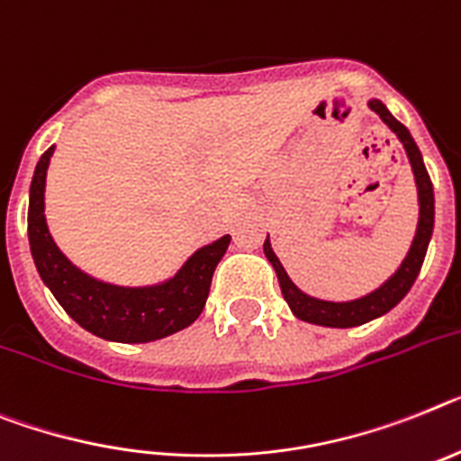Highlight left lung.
Instances as JSON below:
<instances>
[{
	"instance_id": "obj_1",
	"label": "left lung",
	"mask_w": 461,
	"mask_h": 461,
	"mask_svg": "<svg viewBox=\"0 0 461 461\" xmlns=\"http://www.w3.org/2000/svg\"><path fill=\"white\" fill-rule=\"evenodd\" d=\"M368 107L380 114L382 122L389 126V129L396 133V138L403 142L405 154H408V161L412 166V176H415L417 185V203H420V220H417L415 239L410 243L408 255L403 258L401 267L392 276L386 278L380 288L370 290L368 295L356 297V300H347V303H332V300H321V297L307 295L304 290L297 288L293 281H290L288 272L284 269L281 260L274 253L269 237L265 239V255L267 260L272 262L274 272L278 276V285H281V293H284V300L288 303L290 312L297 316L300 321H307V323H314V326H326V328H354L363 326L373 319H380L386 312H392L405 295L408 290L415 284L417 274L421 269V262H424V255H427L429 241H431V234H434V185H431V177L427 173V166H424V158H421L420 147L415 145L410 131L405 129L403 123L393 117L392 112L386 110V105L382 100L370 98Z\"/></svg>"
}]
</instances>
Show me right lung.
Returning <instances> with one entry per match:
<instances>
[{
	"instance_id": "right-lung-1",
	"label": "right lung",
	"mask_w": 461,
	"mask_h": 461,
	"mask_svg": "<svg viewBox=\"0 0 461 461\" xmlns=\"http://www.w3.org/2000/svg\"><path fill=\"white\" fill-rule=\"evenodd\" d=\"M53 149L56 145L41 154L34 168L27 239L34 267L58 304L84 330L110 342H154L192 326L206 307L212 272L230 246V234L201 246L171 278L152 285H117L81 272L58 249L46 224L44 189Z\"/></svg>"
}]
</instances>
